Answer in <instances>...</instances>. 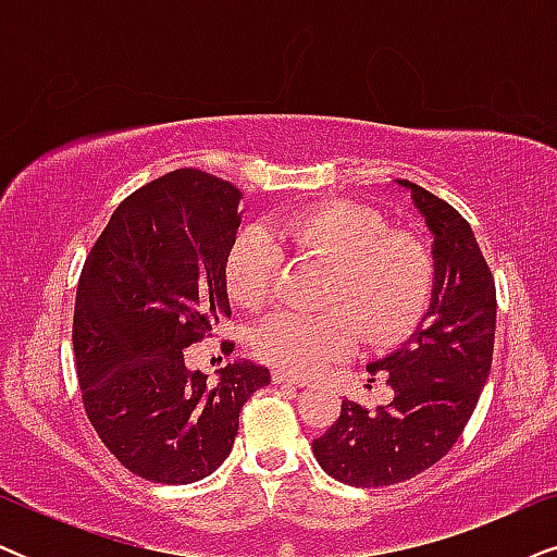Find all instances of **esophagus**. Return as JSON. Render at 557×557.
<instances>
[{
	"label": "esophagus",
	"mask_w": 557,
	"mask_h": 557,
	"mask_svg": "<svg viewBox=\"0 0 557 557\" xmlns=\"http://www.w3.org/2000/svg\"><path fill=\"white\" fill-rule=\"evenodd\" d=\"M273 383L276 385H294V387H304L309 383V380H304V377H296V375H292V372H284V370H276L273 372Z\"/></svg>",
	"instance_id": "esophagus-1"
}]
</instances>
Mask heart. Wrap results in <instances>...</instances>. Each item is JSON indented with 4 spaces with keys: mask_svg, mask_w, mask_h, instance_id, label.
Segmentation results:
<instances>
[{
    "mask_svg": "<svg viewBox=\"0 0 557 557\" xmlns=\"http://www.w3.org/2000/svg\"><path fill=\"white\" fill-rule=\"evenodd\" d=\"M278 238L301 253L332 263L326 304L332 309L278 311L258 326L253 347L281 370L311 375L349 355L360 332L391 345L421 322L433 292L431 250L410 233H385L375 210L349 202L311 205L273 225ZM284 256L263 227L235 238L225 263L231 296L240 307L261 309L276 294Z\"/></svg>",
    "mask_w": 557,
    "mask_h": 557,
    "instance_id": "1",
    "label": "heart"
}]
</instances>
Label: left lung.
<instances>
[{
  "instance_id": "1",
  "label": "left lung",
  "mask_w": 557,
  "mask_h": 557,
  "mask_svg": "<svg viewBox=\"0 0 557 557\" xmlns=\"http://www.w3.org/2000/svg\"><path fill=\"white\" fill-rule=\"evenodd\" d=\"M433 235V292L416 332L368 372H387L395 398L375 413L342 400L339 418L314 438L326 474L352 486L406 482L451 451L474 413L492 368L497 292L471 225L451 205L408 180Z\"/></svg>"
}]
</instances>
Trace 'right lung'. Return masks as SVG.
I'll use <instances>...</instances> for the list:
<instances>
[{
	"label": "right lung",
	"mask_w": 557,
	"mask_h": 557,
	"mask_svg": "<svg viewBox=\"0 0 557 557\" xmlns=\"http://www.w3.org/2000/svg\"><path fill=\"white\" fill-rule=\"evenodd\" d=\"M240 200L200 170L164 174L119 205L83 265L73 317L83 406L106 448L147 482L210 476L246 400L271 383L248 360L220 368L218 385L185 364V349L231 317L225 263Z\"/></svg>",
	"instance_id": "right-lung-1"
}]
</instances>
